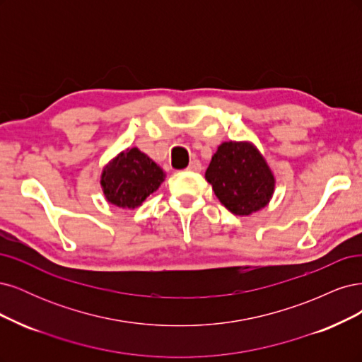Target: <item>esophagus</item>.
<instances>
[{
    "label": "esophagus",
    "mask_w": 362,
    "mask_h": 362,
    "mask_svg": "<svg viewBox=\"0 0 362 362\" xmlns=\"http://www.w3.org/2000/svg\"><path fill=\"white\" fill-rule=\"evenodd\" d=\"M202 162L200 160H197V159H194V160H191L189 162V165H188V171H192V173H198V171H202Z\"/></svg>",
    "instance_id": "34e87169"
}]
</instances>
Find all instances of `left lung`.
I'll return each instance as SVG.
<instances>
[{
    "mask_svg": "<svg viewBox=\"0 0 362 362\" xmlns=\"http://www.w3.org/2000/svg\"><path fill=\"white\" fill-rule=\"evenodd\" d=\"M218 200L231 214L251 215L272 198L275 179L257 147L251 143H223L206 170Z\"/></svg>",
    "mask_w": 362,
    "mask_h": 362,
    "instance_id": "left-lung-1",
    "label": "left lung"
}]
</instances>
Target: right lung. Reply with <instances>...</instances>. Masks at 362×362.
I'll return each instance as SVG.
<instances>
[{
	"instance_id": "add662e5",
	"label": "right lung",
	"mask_w": 362,
	"mask_h": 362,
	"mask_svg": "<svg viewBox=\"0 0 362 362\" xmlns=\"http://www.w3.org/2000/svg\"><path fill=\"white\" fill-rule=\"evenodd\" d=\"M164 177L160 167L143 151L132 147L122 151L105 167L100 185L108 203L135 209L159 188Z\"/></svg>"
}]
</instances>
